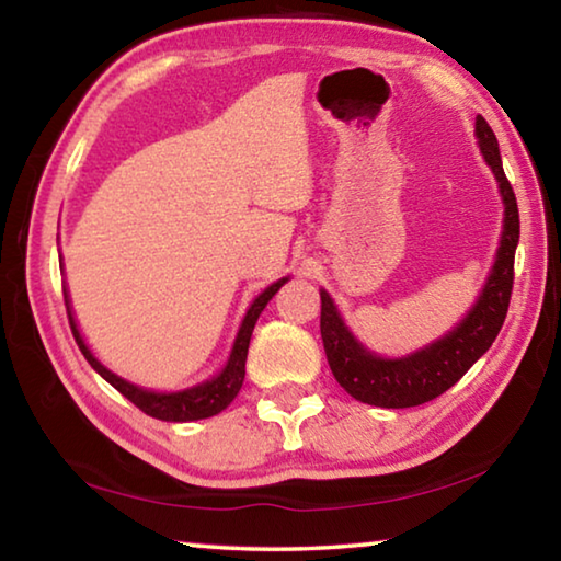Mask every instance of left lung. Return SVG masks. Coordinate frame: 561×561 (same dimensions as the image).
Listing matches in <instances>:
<instances>
[{"label": "left lung", "mask_w": 561, "mask_h": 561, "mask_svg": "<svg viewBox=\"0 0 561 561\" xmlns=\"http://www.w3.org/2000/svg\"><path fill=\"white\" fill-rule=\"evenodd\" d=\"M474 136L480 140V150L488 165L495 173L505 203V230L497 250L495 267L482 289L478 304L455 327L448 336L405 358H381L366 351L348 334L341 321L334 301L327 291H321V341L331 366V374L356 401L378 408H411L428 403L433 398L448 391L468 368L478 360L497 339L505 324L512 284H515V250L519 242V210L517 197L510 180L502 170L497 138L488 121L478 116Z\"/></svg>", "instance_id": "1"}]
</instances>
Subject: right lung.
I'll return each mask as SVG.
<instances>
[{
	"mask_svg": "<svg viewBox=\"0 0 561 561\" xmlns=\"http://www.w3.org/2000/svg\"><path fill=\"white\" fill-rule=\"evenodd\" d=\"M284 282H287V279L274 282L272 287L264 289L260 297L252 301V307H250V311H247V317H244L242 327H240V334H237V339H234L230 360H227V366L222 368V374L215 376L213 381H207L203 386H195V388H187V391H180V393L144 391V388L133 386L128 381H123V378H118L116 374H111L106 366H101L99 360L93 358L89 346L83 344L79 329H76V321L71 317V309L66 307V311H69V324H71L76 344H79L81 354L87 356V360L93 366V371H99L113 388H116L118 393L126 396L128 401L133 405H138L146 415L158 417V421L185 423V421H201V417L217 415V413L225 411V408L234 401L237 393H240L242 381H244V360H247V348H250L252 329H254V324H257L262 309L267 307V301L274 297V294L279 291V287H282ZM64 301L69 304V297H66V291H64Z\"/></svg>",
	"mask_w": 561,
	"mask_h": 561,
	"instance_id": "obj_1",
	"label": "right lung"
}]
</instances>
